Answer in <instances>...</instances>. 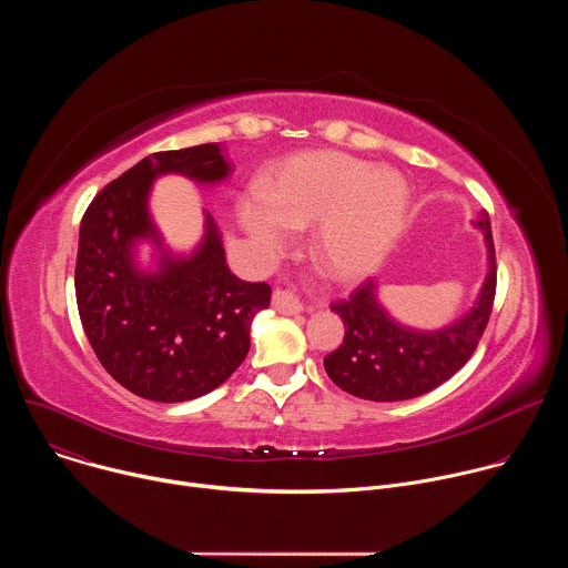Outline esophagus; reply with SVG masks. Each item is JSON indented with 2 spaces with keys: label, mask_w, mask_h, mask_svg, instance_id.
<instances>
[{
  "label": "esophagus",
  "mask_w": 568,
  "mask_h": 568,
  "mask_svg": "<svg viewBox=\"0 0 568 568\" xmlns=\"http://www.w3.org/2000/svg\"><path fill=\"white\" fill-rule=\"evenodd\" d=\"M272 303L281 314H298L303 310L298 296L290 290H276L272 296Z\"/></svg>",
  "instance_id": "34e87169"
}]
</instances>
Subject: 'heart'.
Instances as JSON below:
<instances>
[{"mask_svg":"<svg viewBox=\"0 0 568 568\" xmlns=\"http://www.w3.org/2000/svg\"><path fill=\"white\" fill-rule=\"evenodd\" d=\"M409 193L393 171L344 152H303L263 186V202L242 206V222L265 245H278L285 224L321 222L318 252L331 274L357 278L371 272L395 240Z\"/></svg>","mask_w":568,"mask_h":568,"instance_id":"b5f03b06","label":"heart"}]
</instances>
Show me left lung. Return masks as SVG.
<instances>
[{
  "label": "left lung",
  "mask_w": 568,
  "mask_h": 568,
  "mask_svg": "<svg viewBox=\"0 0 568 568\" xmlns=\"http://www.w3.org/2000/svg\"><path fill=\"white\" fill-rule=\"evenodd\" d=\"M476 226L488 242L490 272L476 307L440 333H414L397 326L379 307L375 283L366 278L348 298L333 301L344 318V344L326 355L323 366L346 393L373 402H397L425 395L458 373L474 355L488 326L497 294V254L490 220L480 215Z\"/></svg>",
  "instance_id": "1"
}]
</instances>
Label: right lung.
Returning <instances> with one entry per match:
<instances>
[{"mask_svg": "<svg viewBox=\"0 0 568 568\" xmlns=\"http://www.w3.org/2000/svg\"><path fill=\"white\" fill-rule=\"evenodd\" d=\"M161 173L197 182L229 175L217 143L152 152L90 202L80 222L75 303L103 368L154 402H186L217 388L250 353V326L270 305L267 283L231 274L217 229L191 261L166 258L159 274L132 265V240L156 235L145 211Z\"/></svg>", "mask_w": 568, "mask_h": 568, "instance_id": "1", "label": "right lung"}]
</instances>
